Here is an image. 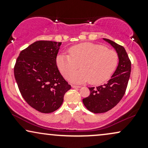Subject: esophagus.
Listing matches in <instances>:
<instances>
[{
  "label": "esophagus",
  "mask_w": 148,
  "mask_h": 148,
  "mask_svg": "<svg viewBox=\"0 0 148 148\" xmlns=\"http://www.w3.org/2000/svg\"><path fill=\"white\" fill-rule=\"evenodd\" d=\"M72 87L73 88H81V86H76V85H72Z\"/></svg>",
  "instance_id": "esophagus-1"
}]
</instances>
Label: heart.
Here are the masks:
<instances>
[{
	"label": "heart",
	"mask_w": 148,
	"mask_h": 148,
	"mask_svg": "<svg viewBox=\"0 0 148 148\" xmlns=\"http://www.w3.org/2000/svg\"><path fill=\"white\" fill-rule=\"evenodd\" d=\"M68 53L69 55L58 54L56 64L65 78H68L79 64L81 70L69 77L74 83L89 81L93 85L102 84L111 77L118 63V53L99 44H79L70 47Z\"/></svg>",
	"instance_id": "b5f03b06"
}]
</instances>
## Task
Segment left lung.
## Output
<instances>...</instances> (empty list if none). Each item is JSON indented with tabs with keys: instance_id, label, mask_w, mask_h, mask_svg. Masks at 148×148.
Segmentation results:
<instances>
[{
	"instance_id": "8db88e82",
	"label": "left lung",
	"mask_w": 148,
	"mask_h": 148,
	"mask_svg": "<svg viewBox=\"0 0 148 148\" xmlns=\"http://www.w3.org/2000/svg\"><path fill=\"white\" fill-rule=\"evenodd\" d=\"M103 40L116 50L119 63L111 79L103 86L89 88L90 94L83 99L87 109L95 113L107 112L120 102L126 92L131 73V61L125 48L108 39Z\"/></svg>"
}]
</instances>
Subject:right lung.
Segmentation results:
<instances>
[{
    "mask_svg": "<svg viewBox=\"0 0 148 148\" xmlns=\"http://www.w3.org/2000/svg\"><path fill=\"white\" fill-rule=\"evenodd\" d=\"M62 42L40 40L22 50L14 67L23 99L32 108L49 113L60 108L71 89L59 72L56 57Z\"/></svg>",
    "mask_w": 148,
    "mask_h": 148,
    "instance_id": "obj_1",
    "label": "right lung"
}]
</instances>
